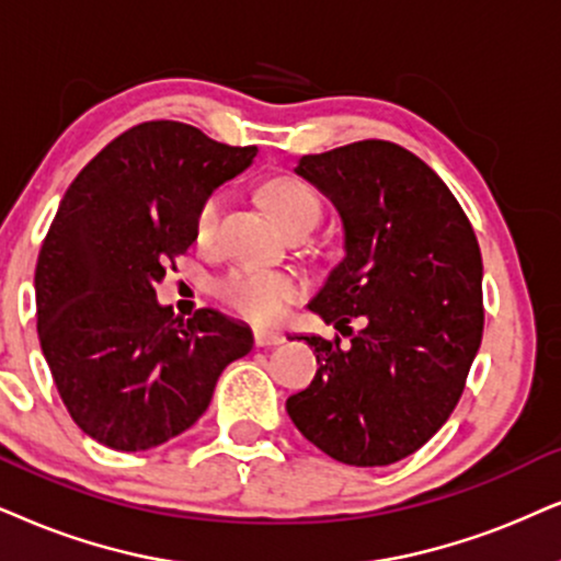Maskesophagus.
Returning <instances> with one entry per match:
<instances>
[{
	"mask_svg": "<svg viewBox=\"0 0 561 561\" xmlns=\"http://www.w3.org/2000/svg\"><path fill=\"white\" fill-rule=\"evenodd\" d=\"M253 342H256V346H276L285 342V336L276 331H256L253 333Z\"/></svg>",
	"mask_w": 561,
	"mask_h": 561,
	"instance_id": "34e87169",
	"label": "esophagus"
}]
</instances>
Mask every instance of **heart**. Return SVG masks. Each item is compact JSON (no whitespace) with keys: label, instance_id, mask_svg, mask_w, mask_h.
I'll list each match as a JSON object with an SVG mask.
<instances>
[{"label":"heart","instance_id":"b5f03b06","mask_svg":"<svg viewBox=\"0 0 561 561\" xmlns=\"http://www.w3.org/2000/svg\"><path fill=\"white\" fill-rule=\"evenodd\" d=\"M266 209L287 232L300 225H316L321 219V198L310 183L295 175H279L261 188ZM228 194L222 188L209 191L194 211V240L202 248L215 245L222 225ZM217 297L232 313L256 325L276 323L289 302L302 295V282L295 274L266 266H236L217 279Z\"/></svg>","mask_w":561,"mask_h":561}]
</instances>
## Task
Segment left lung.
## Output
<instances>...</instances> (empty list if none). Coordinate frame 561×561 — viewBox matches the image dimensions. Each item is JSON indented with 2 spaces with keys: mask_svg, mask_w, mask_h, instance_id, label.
<instances>
[{
  "mask_svg": "<svg viewBox=\"0 0 561 561\" xmlns=\"http://www.w3.org/2000/svg\"><path fill=\"white\" fill-rule=\"evenodd\" d=\"M295 173L342 215L346 256L308 308L350 344L300 336L318 370L287 414L339 463H396L448 422L479 352L477 236L435 170L393 141L302 154Z\"/></svg>",
  "mask_w": 561,
  "mask_h": 561,
  "instance_id": "obj_1",
  "label": "left lung"
}]
</instances>
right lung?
I'll return each mask as SVG.
<instances>
[{
  "label": "right lung",
  "instance_id": "obj_1",
  "mask_svg": "<svg viewBox=\"0 0 561 561\" xmlns=\"http://www.w3.org/2000/svg\"><path fill=\"white\" fill-rule=\"evenodd\" d=\"M256 152L145 122L69 183L35 264V318L64 407L105 448L150 450L186 432L251 352L243 323L209 308L179 321L154 285L194 243L198 202Z\"/></svg>",
  "mask_w": 561,
  "mask_h": 561
}]
</instances>
